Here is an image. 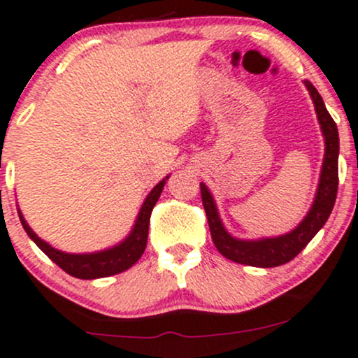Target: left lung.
<instances>
[{
	"instance_id": "obj_1",
	"label": "left lung",
	"mask_w": 358,
	"mask_h": 358,
	"mask_svg": "<svg viewBox=\"0 0 358 358\" xmlns=\"http://www.w3.org/2000/svg\"><path fill=\"white\" fill-rule=\"evenodd\" d=\"M304 85L311 95L317 122H320L321 132L324 137L323 166H321L320 183H317L311 209L297 224V227H294L289 233L273 238L239 239L229 234V231L224 227L210 190L206 187V183H200V194H202L203 209H206L207 221H209L212 241L219 253L227 260L250 266H260V268L284 265L306 248V245L316 236L317 231L324 226L331 214L336 200V190H338V129L326 110L323 98L317 93V90L309 81H304Z\"/></svg>"
}]
</instances>
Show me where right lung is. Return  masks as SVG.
<instances>
[{
    "mask_svg": "<svg viewBox=\"0 0 358 358\" xmlns=\"http://www.w3.org/2000/svg\"><path fill=\"white\" fill-rule=\"evenodd\" d=\"M170 178V175L164 176L163 180L152 188L148 194L146 200L141 206L139 214H137L134 226H132L131 233L122 239L119 245L112 246V248L93 251V253H66V251L56 250L50 246L49 243L44 241L34 233L32 227L25 221L22 212L18 210L20 221H22L23 229L29 234L35 245L38 246L47 257L50 258L56 265L61 266L66 273L73 275L76 278H83V280H93V278H103L125 272L131 268L134 263L143 257L144 250L148 245V231H149V217H151L152 207L158 202L161 192H163L164 183Z\"/></svg>",
    "mask_w": 358,
    "mask_h": 358,
    "instance_id": "right-lung-1",
    "label": "right lung"
}]
</instances>
